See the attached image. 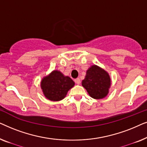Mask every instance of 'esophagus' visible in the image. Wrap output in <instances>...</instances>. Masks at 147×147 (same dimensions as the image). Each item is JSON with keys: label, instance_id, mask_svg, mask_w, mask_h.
Instances as JSON below:
<instances>
[{"label": "esophagus", "instance_id": "1", "mask_svg": "<svg viewBox=\"0 0 147 147\" xmlns=\"http://www.w3.org/2000/svg\"><path fill=\"white\" fill-rule=\"evenodd\" d=\"M75 82L76 84H78V85H79V84L81 83V81H80V80L79 79V78H77V79L75 80Z\"/></svg>", "mask_w": 147, "mask_h": 147}]
</instances>
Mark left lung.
I'll return each mask as SVG.
<instances>
[{
  "label": "left lung",
  "instance_id": "left-lung-1",
  "mask_svg": "<svg viewBox=\"0 0 147 147\" xmlns=\"http://www.w3.org/2000/svg\"><path fill=\"white\" fill-rule=\"evenodd\" d=\"M82 85L92 98L102 99L109 93L111 79L106 70L96 65H92L86 71Z\"/></svg>",
  "mask_w": 147,
  "mask_h": 147
}]
</instances>
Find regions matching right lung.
Instances as JSON below:
<instances>
[{"instance_id":"add662e5","label":"right lung","mask_w":147,"mask_h":147,"mask_svg":"<svg viewBox=\"0 0 147 147\" xmlns=\"http://www.w3.org/2000/svg\"><path fill=\"white\" fill-rule=\"evenodd\" d=\"M75 83L69 76H64L59 70H53L43 78L41 88L43 95L51 101H60L67 95Z\"/></svg>"}]
</instances>
